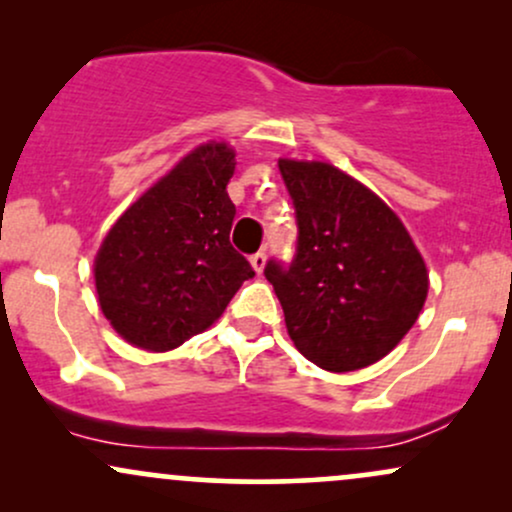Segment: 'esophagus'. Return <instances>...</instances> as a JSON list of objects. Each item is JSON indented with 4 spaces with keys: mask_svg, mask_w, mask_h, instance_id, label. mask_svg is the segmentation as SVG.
Returning a JSON list of instances; mask_svg holds the SVG:
<instances>
[{
    "mask_svg": "<svg viewBox=\"0 0 512 512\" xmlns=\"http://www.w3.org/2000/svg\"><path fill=\"white\" fill-rule=\"evenodd\" d=\"M250 264H252V269H255L257 274H262V269H264V264H267V252L264 250H260V252H255V255L250 257Z\"/></svg>",
    "mask_w": 512,
    "mask_h": 512,
    "instance_id": "1",
    "label": "esophagus"
}]
</instances>
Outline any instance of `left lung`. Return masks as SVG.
<instances>
[{
  "instance_id": "obj_1",
  "label": "left lung",
  "mask_w": 512,
  "mask_h": 512,
  "mask_svg": "<svg viewBox=\"0 0 512 512\" xmlns=\"http://www.w3.org/2000/svg\"><path fill=\"white\" fill-rule=\"evenodd\" d=\"M296 207L289 267L264 276L296 349L332 373L390 354L426 303L428 272L399 216L366 185L322 161H279Z\"/></svg>"
}]
</instances>
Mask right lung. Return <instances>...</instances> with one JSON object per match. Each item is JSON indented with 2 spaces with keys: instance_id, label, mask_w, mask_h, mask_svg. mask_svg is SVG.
Segmentation results:
<instances>
[{
  "instance_id": "add662e5",
  "label": "right lung",
  "mask_w": 512,
  "mask_h": 512,
  "mask_svg": "<svg viewBox=\"0 0 512 512\" xmlns=\"http://www.w3.org/2000/svg\"><path fill=\"white\" fill-rule=\"evenodd\" d=\"M236 170L228 144L209 142L163 175L105 236L98 303L113 330L146 351H170L219 320L250 262L231 245Z\"/></svg>"
}]
</instances>
